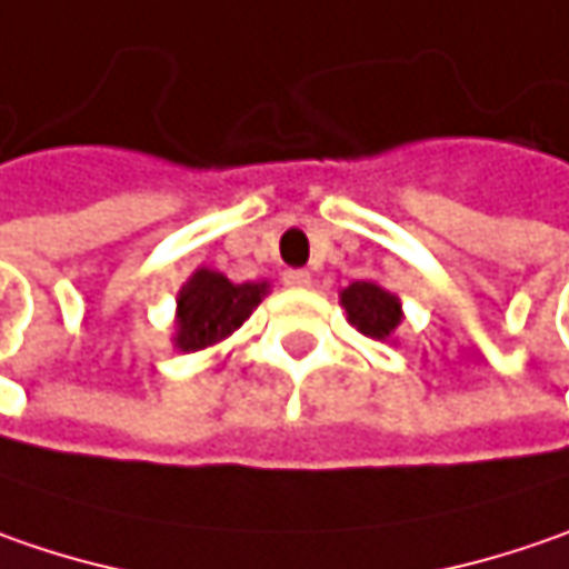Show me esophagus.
<instances>
[{"mask_svg": "<svg viewBox=\"0 0 569 569\" xmlns=\"http://www.w3.org/2000/svg\"><path fill=\"white\" fill-rule=\"evenodd\" d=\"M284 284L288 288H310V272H303V269H291V272H284Z\"/></svg>", "mask_w": 569, "mask_h": 569, "instance_id": "1", "label": "esophagus"}]
</instances>
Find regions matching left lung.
Returning a JSON list of instances; mask_svg holds the SVG:
<instances>
[{
  "instance_id": "obj_1",
  "label": "left lung",
  "mask_w": 569,
  "mask_h": 569,
  "mask_svg": "<svg viewBox=\"0 0 569 569\" xmlns=\"http://www.w3.org/2000/svg\"><path fill=\"white\" fill-rule=\"evenodd\" d=\"M341 307L348 313V322L363 332L367 339L386 341L402 322V303L399 297L382 291L373 281H355L341 291Z\"/></svg>"
}]
</instances>
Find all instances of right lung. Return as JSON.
<instances>
[{"label": "right lung", "mask_w": 569, "mask_h": 569, "mask_svg": "<svg viewBox=\"0 0 569 569\" xmlns=\"http://www.w3.org/2000/svg\"><path fill=\"white\" fill-rule=\"evenodd\" d=\"M266 291H269L266 281L233 284L221 272L199 269L180 288V297H177L173 345L180 351H202V348L224 341L230 332H237L250 319Z\"/></svg>", "instance_id": "obj_1"}]
</instances>
